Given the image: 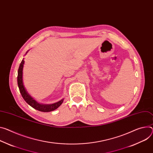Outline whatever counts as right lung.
Listing matches in <instances>:
<instances>
[{
  "mask_svg": "<svg viewBox=\"0 0 153 153\" xmlns=\"http://www.w3.org/2000/svg\"><path fill=\"white\" fill-rule=\"evenodd\" d=\"M24 63V60H22L18 69V85L20 93L22 96V98L25 100V101L29 105H30L31 107L34 108L35 109L43 112H51V111H53L56 108H57L63 102V99L56 103H53L52 104H46V105L41 104L39 103H38L35 100H33L29 94V93L27 92L26 90L24 88V86L23 85V82H22V69H23Z\"/></svg>",
  "mask_w": 153,
  "mask_h": 153,
  "instance_id": "1",
  "label": "right lung"
}]
</instances>
